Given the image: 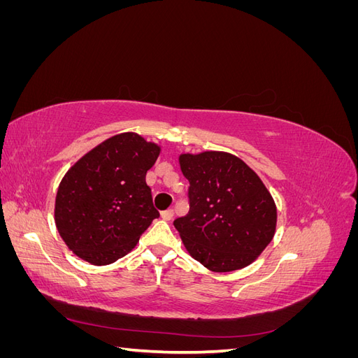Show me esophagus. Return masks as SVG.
Wrapping results in <instances>:
<instances>
[{"label":"esophagus","instance_id":"34e87169","mask_svg":"<svg viewBox=\"0 0 358 358\" xmlns=\"http://www.w3.org/2000/svg\"><path fill=\"white\" fill-rule=\"evenodd\" d=\"M173 215H175V210H173V209H169V210L161 212V218H162V220H166V221H170V220L173 218Z\"/></svg>","mask_w":358,"mask_h":358}]
</instances>
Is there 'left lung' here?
Returning <instances> with one entry per match:
<instances>
[{
    "mask_svg": "<svg viewBox=\"0 0 358 358\" xmlns=\"http://www.w3.org/2000/svg\"><path fill=\"white\" fill-rule=\"evenodd\" d=\"M179 164L189 182V212L173 224L188 252L218 273L251 264L276 229V206L262 179L227 152L183 154Z\"/></svg>",
    "mask_w": 358,
    "mask_h": 358,
    "instance_id": "obj_1",
    "label": "left lung"
}]
</instances>
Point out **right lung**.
<instances>
[{
  "instance_id": "add662e5",
  "label": "right lung",
  "mask_w": 358,
  "mask_h": 358,
  "mask_svg": "<svg viewBox=\"0 0 358 358\" xmlns=\"http://www.w3.org/2000/svg\"><path fill=\"white\" fill-rule=\"evenodd\" d=\"M159 146L134 133L104 140L82 157L59 183L55 224L71 251L94 266L128 254L159 212L146 173Z\"/></svg>"
}]
</instances>
